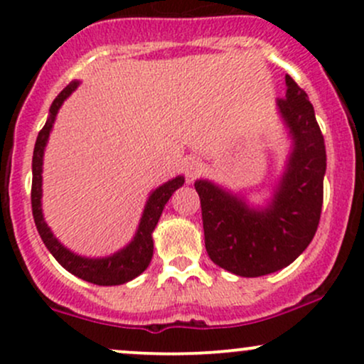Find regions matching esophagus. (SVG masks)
I'll use <instances>...</instances> for the list:
<instances>
[{"label": "esophagus", "instance_id": "obj_1", "mask_svg": "<svg viewBox=\"0 0 364 364\" xmlns=\"http://www.w3.org/2000/svg\"><path fill=\"white\" fill-rule=\"evenodd\" d=\"M200 171H202V164H200L198 161L191 159V161L186 162V174H188V179H190V181L198 176Z\"/></svg>", "mask_w": 364, "mask_h": 364}]
</instances>
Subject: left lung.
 I'll return each instance as SVG.
<instances>
[{
  "label": "left lung",
  "mask_w": 364,
  "mask_h": 364,
  "mask_svg": "<svg viewBox=\"0 0 364 364\" xmlns=\"http://www.w3.org/2000/svg\"><path fill=\"white\" fill-rule=\"evenodd\" d=\"M286 97L277 106L294 147L274 200L262 210L207 179L195 181L210 260L241 277L277 272L311 243L323 203L325 141L308 95L286 75Z\"/></svg>",
  "instance_id": "8db88e82"
}]
</instances>
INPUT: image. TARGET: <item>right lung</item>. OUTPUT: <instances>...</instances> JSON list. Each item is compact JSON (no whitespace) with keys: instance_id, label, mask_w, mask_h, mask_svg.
Returning <instances> with one entry per match:
<instances>
[{"instance_id":"right-lung-1","label":"right lung","mask_w":364,"mask_h":364,"mask_svg":"<svg viewBox=\"0 0 364 364\" xmlns=\"http://www.w3.org/2000/svg\"><path fill=\"white\" fill-rule=\"evenodd\" d=\"M77 87L78 82H72L58 94V97L54 99L51 104V109H49V118L46 121L43 129L39 132V135H37L34 157H32V215H34L37 231H39L41 237H43L46 248L51 252L53 257L56 258L70 274L77 275V277H80L87 282L97 284V286H119V284H124L132 281V279L139 277V275L149 267L154 253L152 231L156 229L159 217H161L162 210H164V205L168 203L171 195H173L179 186H183L185 178L178 176L171 179V181L159 186L156 191H152V195H150L147 200V205H145L144 215H141L140 219V225L139 229H136L135 237H133L132 243H129L127 248L121 250V252L106 258H85L80 257V255L72 253L70 250H66L65 246L53 236L51 229L48 228V224H46L43 217V208H41V196H43V156L44 147L49 139V132H51L54 118H56L58 114V109L61 107L63 101H65Z\"/></svg>"}]
</instances>
